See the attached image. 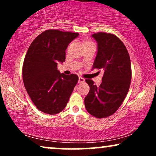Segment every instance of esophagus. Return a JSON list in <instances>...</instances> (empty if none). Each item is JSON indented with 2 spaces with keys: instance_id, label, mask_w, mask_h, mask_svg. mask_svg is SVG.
Listing matches in <instances>:
<instances>
[{
  "instance_id": "1",
  "label": "esophagus",
  "mask_w": 156,
  "mask_h": 156,
  "mask_svg": "<svg viewBox=\"0 0 156 156\" xmlns=\"http://www.w3.org/2000/svg\"><path fill=\"white\" fill-rule=\"evenodd\" d=\"M84 81H85V79H84L83 78H82V77H79V78H78V83H83Z\"/></svg>"
}]
</instances>
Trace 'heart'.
<instances>
[{"instance_id":"obj_1","label":"heart","mask_w":156,"mask_h":156,"mask_svg":"<svg viewBox=\"0 0 156 156\" xmlns=\"http://www.w3.org/2000/svg\"><path fill=\"white\" fill-rule=\"evenodd\" d=\"M87 42H86V43H87Z\"/></svg>"}]
</instances>
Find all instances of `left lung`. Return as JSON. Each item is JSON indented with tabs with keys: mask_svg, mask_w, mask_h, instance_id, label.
<instances>
[{
	"mask_svg": "<svg viewBox=\"0 0 156 156\" xmlns=\"http://www.w3.org/2000/svg\"><path fill=\"white\" fill-rule=\"evenodd\" d=\"M92 37L98 43L92 69L104 73L99 87L92 80H86L90 90L84 104L91 115L100 119L114 114L125 100L131 80V64L125 44L117 36L98 32Z\"/></svg>",
	"mask_w": 156,
	"mask_h": 156,
	"instance_id": "left-lung-1",
	"label": "left lung"
}]
</instances>
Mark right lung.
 Segmentation results:
<instances>
[{
	"label": "right lung",
	"instance_id": "add662e5",
	"mask_svg": "<svg viewBox=\"0 0 156 156\" xmlns=\"http://www.w3.org/2000/svg\"><path fill=\"white\" fill-rule=\"evenodd\" d=\"M78 33L50 29L36 37L23 65L24 86L35 106L48 114L63 111L78 81L76 74H61L58 62H65V51Z\"/></svg>",
	"mask_w": 156,
	"mask_h": 156
}]
</instances>
